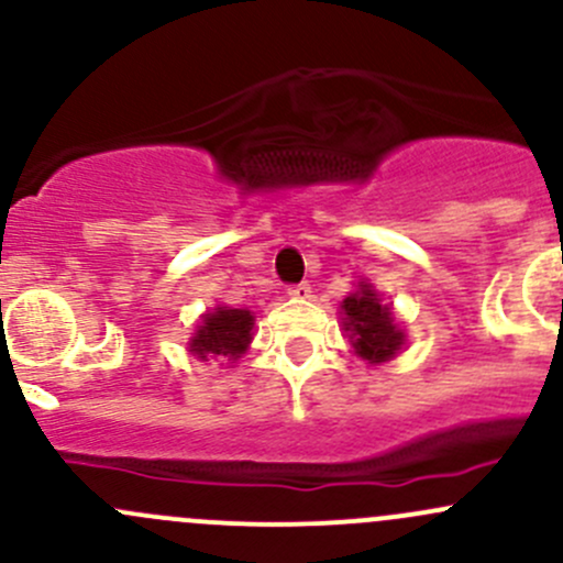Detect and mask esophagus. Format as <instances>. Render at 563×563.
I'll return each instance as SVG.
<instances>
[{
	"label": "esophagus",
	"instance_id": "1",
	"mask_svg": "<svg viewBox=\"0 0 563 563\" xmlns=\"http://www.w3.org/2000/svg\"><path fill=\"white\" fill-rule=\"evenodd\" d=\"M288 297L310 299V297H313V288H310V283H297V286L288 288Z\"/></svg>",
	"mask_w": 563,
	"mask_h": 563
}]
</instances>
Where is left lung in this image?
<instances>
[{"mask_svg":"<svg viewBox=\"0 0 563 563\" xmlns=\"http://www.w3.org/2000/svg\"><path fill=\"white\" fill-rule=\"evenodd\" d=\"M343 316L345 332H351V343L362 360L373 365V362H387L389 356L397 354L402 332L397 329L391 310L378 302L371 286H362L360 291L343 299Z\"/></svg>","mask_w":563,"mask_h":563,"instance_id":"8db88e82","label":"left lung"}]
</instances>
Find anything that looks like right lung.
Wrapping results in <instances>:
<instances>
[{"label": "right lung", "instance_id": "add662e5", "mask_svg": "<svg viewBox=\"0 0 563 563\" xmlns=\"http://www.w3.org/2000/svg\"><path fill=\"white\" fill-rule=\"evenodd\" d=\"M250 329H253V316L247 310L218 308L203 318L196 338H192L190 351L198 354V360H207V356L236 360L240 354H245L250 340H253Z\"/></svg>", "mask_w": 563, "mask_h": 563}]
</instances>
